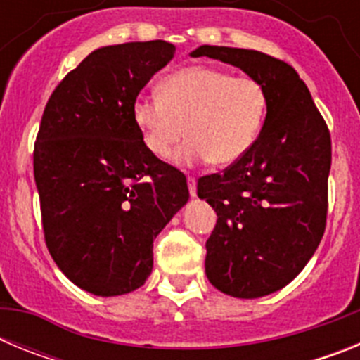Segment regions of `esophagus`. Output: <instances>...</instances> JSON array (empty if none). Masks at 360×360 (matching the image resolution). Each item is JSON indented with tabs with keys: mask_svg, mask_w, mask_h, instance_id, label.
<instances>
[{
	"mask_svg": "<svg viewBox=\"0 0 360 360\" xmlns=\"http://www.w3.org/2000/svg\"><path fill=\"white\" fill-rule=\"evenodd\" d=\"M187 187H189L191 198H196V180L195 178H187Z\"/></svg>",
	"mask_w": 360,
	"mask_h": 360,
	"instance_id": "obj_1",
	"label": "esophagus"
}]
</instances>
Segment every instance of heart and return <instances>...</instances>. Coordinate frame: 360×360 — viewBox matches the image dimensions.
Segmentation results:
<instances>
[{
	"instance_id": "b5f03b06",
	"label": "heart",
	"mask_w": 360,
	"mask_h": 360,
	"mask_svg": "<svg viewBox=\"0 0 360 360\" xmlns=\"http://www.w3.org/2000/svg\"><path fill=\"white\" fill-rule=\"evenodd\" d=\"M131 113L146 149L157 158L169 157L187 133L189 139L174 155L176 164L195 167L212 160L231 165L259 136L266 91L252 77H234L211 66H187L162 81L160 95H139Z\"/></svg>"
}]
</instances>
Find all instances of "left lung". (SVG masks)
I'll return each instance as SVG.
<instances>
[{
  "label": "left lung",
  "mask_w": 360,
  "mask_h": 360,
  "mask_svg": "<svg viewBox=\"0 0 360 360\" xmlns=\"http://www.w3.org/2000/svg\"><path fill=\"white\" fill-rule=\"evenodd\" d=\"M243 70L266 91L257 141L224 174L198 180L218 221L205 243L212 287L240 299L278 292L304 269L326 225L332 141L307 84L287 63L256 50L202 44L191 57Z\"/></svg>",
  "instance_id": "obj_1"
}]
</instances>
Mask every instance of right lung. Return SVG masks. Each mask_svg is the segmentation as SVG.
I'll use <instances>...</instances> for the list:
<instances>
[{"instance_id": "add662e5", "label": "right lung", "mask_w": 360, "mask_h": 360, "mask_svg": "<svg viewBox=\"0 0 360 360\" xmlns=\"http://www.w3.org/2000/svg\"><path fill=\"white\" fill-rule=\"evenodd\" d=\"M167 41L97 49L44 108L34 176L44 240L63 274L103 297L153 270V241L189 200L186 176L146 149L131 108L174 57Z\"/></svg>"}]
</instances>
